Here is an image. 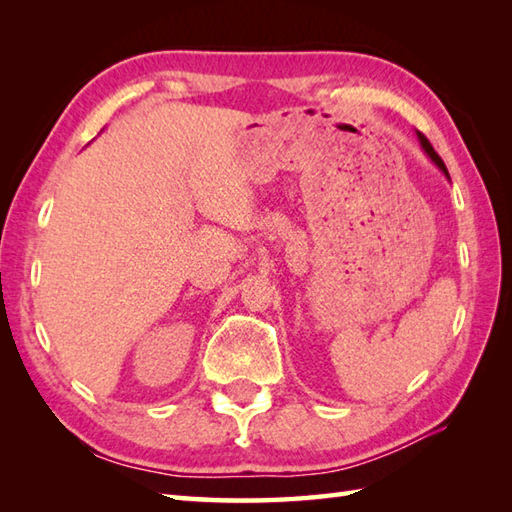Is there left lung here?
<instances>
[{
  "instance_id": "left-lung-1",
  "label": "left lung",
  "mask_w": 512,
  "mask_h": 512,
  "mask_svg": "<svg viewBox=\"0 0 512 512\" xmlns=\"http://www.w3.org/2000/svg\"><path fill=\"white\" fill-rule=\"evenodd\" d=\"M418 138H420V143H422V147H424V151H427V154H429V158L433 160V162H436V165L444 171V176H447L449 178V171H447V165H444V162H442V158L436 154V149H433L431 147V143H429V140H427V136H424V134H418Z\"/></svg>"
}]
</instances>
